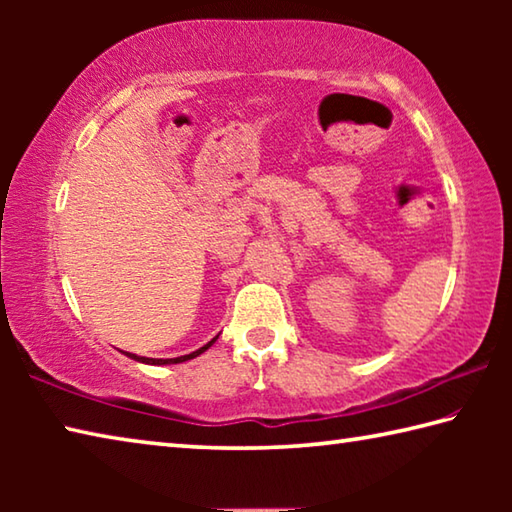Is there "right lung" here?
Segmentation results:
<instances>
[{"instance_id":"right-lung-1","label":"right lung","mask_w":512,"mask_h":512,"mask_svg":"<svg viewBox=\"0 0 512 512\" xmlns=\"http://www.w3.org/2000/svg\"><path fill=\"white\" fill-rule=\"evenodd\" d=\"M216 339H219V334H216L210 343H205L203 348H198L196 352L183 354V357H176V359H149V357H137V354H131V352H126V357H131L133 361H140V363H149V366H169V363H183V361H189V359L198 357V354H203L207 348H212Z\"/></svg>"}]
</instances>
